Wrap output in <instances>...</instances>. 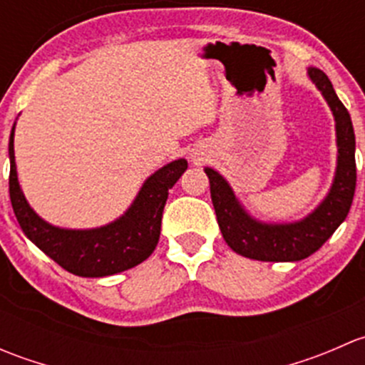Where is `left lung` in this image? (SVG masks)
Wrapping results in <instances>:
<instances>
[{
  "instance_id": "left-lung-1",
  "label": "left lung",
  "mask_w": 365,
  "mask_h": 365,
  "mask_svg": "<svg viewBox=\"0 0 365 365\" xmlns=\"http://www.w3.org/2000/svg\"><path fill=\"white\" fill-rule=\"evenodd\" d=\"M309 77L322 91L336 120L337 168L325 200L297 222L267 224L254 219L240 205L230 183L212 168H205L217 222L226 244L240 256L257 261H300L314 254L341 226L351 206L356 185L355 132L348 109L334 91L325 72L311 67Z\"/></svg>"
}]
</instances>
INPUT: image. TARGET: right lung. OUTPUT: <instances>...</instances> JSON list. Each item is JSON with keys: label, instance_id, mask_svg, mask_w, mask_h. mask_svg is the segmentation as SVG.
Masks as SVG:
<instances>
[{"label": "right lung", "instance_id": "1", "mask_svg": "<svg viewBox=\"0 0 365 365\" xmlns=\"http://www.w3.org/2000/svg\"><path fill=\"white\" fill-rule=\"evenodd\" d=\"M14 128L9 143L10 201L24 235L40 251L79 277H106L128 270L155 251L169 189L185 173V159L169 162L153 173L143 183L130 208L114 222L93 230H65L46 222L26 201L17 180Z\"/></svg>", "mask_w": 365, "mask_h": 365}]
</instances>
